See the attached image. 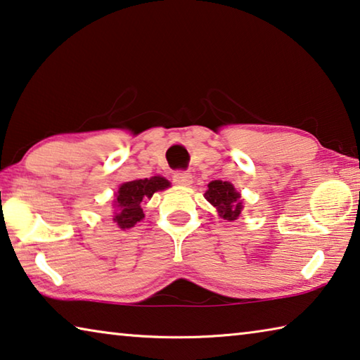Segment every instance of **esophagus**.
Here are the masks:
<instances>
[{
	"mask_svg": "<svg viewBox=\"0 0 360 360\" xmlns=\"http://www.w3.org/2000/svg\"><path fill=\"white\" fill-rule=\"evenodd\" d=\"M173 179L176 184H181V186H189L192 184V174L189 171H176L173 174Z\"/></svg>",
	"mask_w": 360,
	"mask_h": 360,
	"instance_id": "esophagus-1",
	"label": "esophagus"
}]
</instances>
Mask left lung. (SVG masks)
Returning a JSON list of instances; mask_svg holds the SVG:
<instances>
[{
    "instance_id": "obj_1",
    "label": "left lung",
    "mask_w": 360,
    "mask_h": 360,
    "mask_svg": "<svg viewBox=\"0 0 360 360\" xmlns=\"http://www.w3.org/2000/svg\"><path fill=\"white\" fill-rule=\"evenodd\" d=\"M205 198L216 207L218 213L226 221H233L240 216L242 202L240 193L236 192L233 186L227 181H211L208 184V191L205 192Z\"/></svg>"
}]
</instances>
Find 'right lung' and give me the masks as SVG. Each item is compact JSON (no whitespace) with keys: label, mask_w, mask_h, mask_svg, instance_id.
I'll list each match as a JSON object with an SVG mask.
<instances>
[{"label":"right lung","mask_w":360,"mask_h":360,"mask_svg":"<svg viewBox=\"0 0 360 360\" xmlns=\"http://www.w3.org/2000/svg\"><path fill=\"white\" fill-rule=\"evenodd\" d=\"M169 182L160 176H153L150 179H136L124 182L120 186L117 193L115 222L122 229H129L144 218L142 213V202L150 198L158 191L167 189Z\"/></svg>","instance_id":"add662e5"}]
</instances>
